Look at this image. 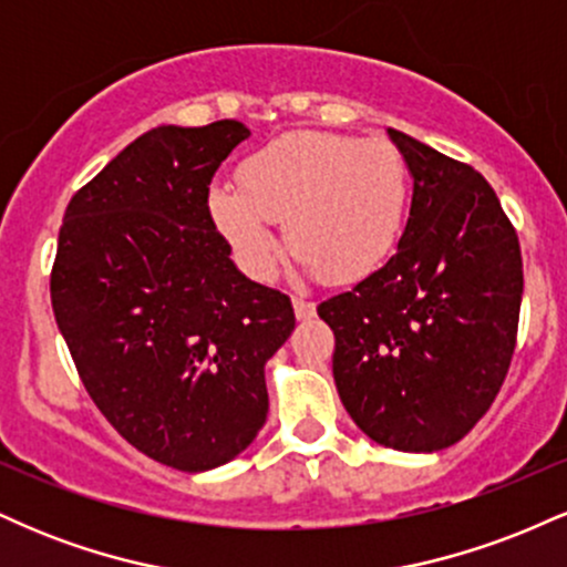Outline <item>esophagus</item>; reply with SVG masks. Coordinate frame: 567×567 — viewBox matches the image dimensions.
<instances>
[{
    "label": "esophagus",
    "instance_id": "34e87169",
    "mask_svg": "<svg viewBox=\"0 0 567 567\" xmlns=\"http://www.w3.org/2000/svg\"><path fill=\"white\" fill-rule=\"evenodd\" d=\"M292 309H296V320H311L317 315V306L311 301H303V298H292Z\"/></svg>",
    "mask_w": 567,
    "mask_h": 567
}]
</instances>
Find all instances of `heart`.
<instances>
[{"label": "heart", "instance_id": "heart-1", "mask_svg": "<svg viewBox=\"0 0 567 567\" xmlns=\"http://www.w3.org/2000/svg\"><path fill=\"white\" fill-rule=\"evenodd\" d=\"M243 188L220 184L210 213L247 275H275L282 243L306 275L357 282L392 258L408 216L410 175L394 143L298 130L245 162Z\"/></svg>", "mask_w": 567, "mask_h": 567}]
</instances>
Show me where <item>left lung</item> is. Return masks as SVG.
Instances as JSON below:
<instances>
[{"mask_svg":"<svg viewBox=\"0 0 567 567\" xmlns=\"http://www.w3.org/2000/svg\"><path fill=\"white\" fill-rule=\"evenodd\" d=\"M413 178L396 252L317 315L333 379L383 447L434 453L472 432L509 370L523 303L517 234L474 167L389 127Z\"/></svg>","mask_w":567,"mask_h":567,"instance_id":"1","label":"left lung"}]
</instances>
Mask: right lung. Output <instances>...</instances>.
Segmentation results:
<instances>
[{
	"label": "right lung",
	"mask_w": 567,
	"mask_h": 567,
	"mask_svg": "<svg viewBox=\"0 0 567 567\" xmlns=\"http://www.w3.org/2000/svg\"><path fill=\"white\" fill-rule=\"evenodd\" d=\"M250 130L159 125L74 194L50 296L93 402L130 445L181 472L229 464L269 413L266 362L290 298L247 279L213 224L210 181Z\"/></svg>",
	"instance_id": "1"
}]
</instances>
